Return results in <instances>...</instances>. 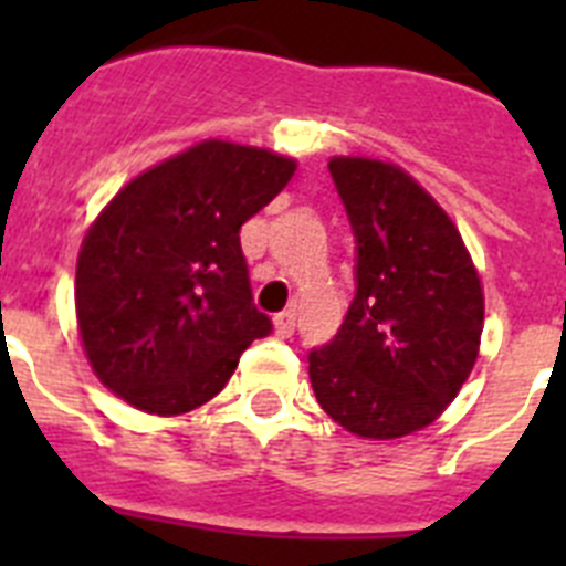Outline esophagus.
<instances>
[{"label":"esophagus","mask_w":566,"mask_h":566,"mask_svg":"<svg viewBox=\"0 0 566 566\" xmlns=\"http://www.w3.org/2000/svg\"><path fill=\"white\" fill-rule=\"evenodd\" d=\"M294 326H297V314H294V308H286V312H280L277 317H274V332H277L280 337H292Z\"/></svg>","instance_id":"34e87169"}]
</instances>
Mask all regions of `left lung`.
Instances as JSON below:
<instances>
[{"label": "left lung", "instance_id": "1", "mask_svg": "<svg viewBox=\"0 0 566 566\" xmlns=\"http://www.w3.org/2000/svg\"><path fill=\"white\" fill-rule=\"evenodd\" d=\"M328 172L357 243V292L332 343L308 354V377L345 431L397 439L431 424L473 371L482 283L411 175L371 158H332Z\"/></svg>", "mask_w": 566, "mask_h": 566}]
</instances>
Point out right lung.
<instances>
[{"label":"right lung","mask_w":566,"mask_h":566,"mask_svg":"<svg viewBox=\"0 0 566 566\" xmlns=\"http://www.w3.org/2000/svg\"><path fill=\"white\" fill-rule=\"evenodd\" d=\"M294 169L269 149L203 142L104 207L78 252L76 314L109 391L138 411L187 413L221 391L252 339L272 334L252 303L240 227Z\"/></svg>","instance_id":"obj_1"}]
</instances>
